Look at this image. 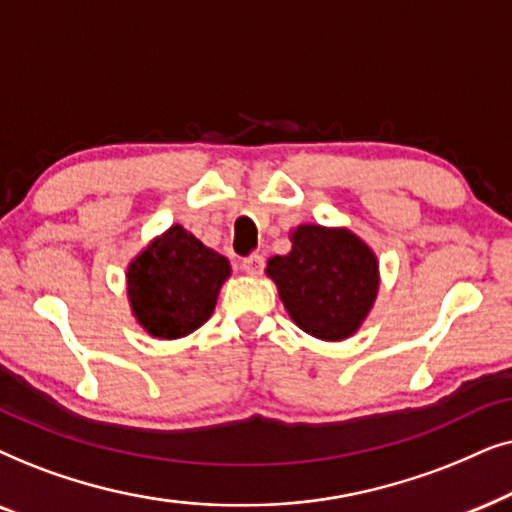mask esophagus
Wrapping results in <instances>:
<instances>
[{
	"label": "esophagus",
	"mask_w": 512,
	"mask_h": 512,
	"mask_svg": "<svg viewBox=\"0 0 512 512\" xmlns=\"http://www.w3.org/2000/svg\"><path fill=\"white\" fill-rule=\"evenodd\" d=\"M243 271L248 276H260L264 271V257L260 255V252H255V255L245 257L243 260Z\"/></svg>",
	"instance_id": "obj_1"
}]
</instances>
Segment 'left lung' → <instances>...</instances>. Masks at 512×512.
<instances>
[{"instance_id":"left-lung-1","label":"left lung","mask_w":512,"mask_h":512,"mask_svg":"<svg viewBox=\"0 0 512 512\" xmlns=\"http://www.w3.org/2000/svg\"><path fill=\"white\" fill-rule=\"evenodd\" d=\"M290 241L288 255L267 264L285 311L323 342L356 335L379 290V262L370 245L349 229L320 224H299Z\"/></svg>"}]
</instances>
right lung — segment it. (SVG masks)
I'll use <instances>...</instances> for the list:
<instances>
[{
    "label": "right lung",
    "mask_w": 512,
    "mask_h": 512,
    "mask_svg": "<svg viewBox=\"0 0 512 512\" xmlns=\"http://www.w3.org/2000/svg\"><path fill=\"white\" fill-rule=\"evenodd\" d=\"M229 274L227 257L173 224L128 264L133 316L156 339L187 337L215 311Z\"/></svg>",
    "instance_id": "right-lung-1"
}]
</instances>
